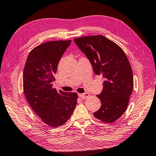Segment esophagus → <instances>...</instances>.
I'll list each match as a JSON object with an SVG mask.
<instances>
[{
  "label": "esophagus",
  "mask_w": 156,
  "mask_h": 156,
  "mask_svg": "<svg viewBox=\"0 0 156 156\" xmlns=\"http://www.w3.org/2000/svg\"><path fill=\"white\" fill-rule=\"evenodd\" d=\"M79 96L81 98H87L90 96V94L88 92H85L83 94H79Z\"/></svg>",
  "instance_id": "obj_1"
}]
</instances>
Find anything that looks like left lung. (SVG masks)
Returning a JSON list of instances; mask_svg holds the SVG:
<instances>
[{"instance_id": "obj_1", "label": "left lung", "mask_w": 156, "mask_h": 156, "mask_svg": "<svg viewBox=\"0 0 156 156\" xmlns=\"http://www.w3.org/2000/svg\"><path fill=\"white\" fill-rule=\"evenodd\" d=\"M74 41L91 62L94 72L104 79L97 97L101 106L94 113L96 119L112 123L124 114L133 88V72L120 46L101 35L75 38Z\"/></svg>"}]
</instances>
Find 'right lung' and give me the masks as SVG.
Here are the masks:
<instances>
[{
  "label": "right lung",
  "mask_w": 156,
  "mask_h": 156,
  "mask_svg": "<svg viewBox=\"0 0 156 156\" xmlns=\"http://www.w3.org/2000/svg\"><path fill=\"white\" fill-rule=\"evenodd\" d=\"M72 40L51 41L39 45L28 56L23 71V91L32 110L52 127L64 124L77 105V94L52 87L62 55Z\"/></svg>",
  "instance_id": "add662e5"
}]
</instances>
